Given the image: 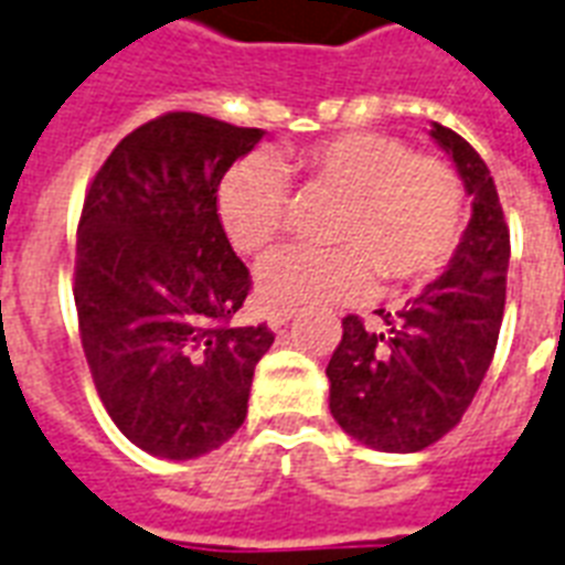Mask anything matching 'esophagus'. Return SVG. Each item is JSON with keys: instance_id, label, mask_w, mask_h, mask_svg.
Returning <instances> with one entry per match:
<instances>
[{"instance_id": "1", "label": "esophagus", "mask_w": 565, "mask_h": 565, "mask_svg": "<svg viewBox=\"0 0 565 565\" xmlns=\"http://www.w3.org/2000/svg\"><path fill=\"white\" fill-rule=\"evenodd\" d=\"M291 315H295V309H274L268 315V323L270 329H282L291 320Z\"/></svg>"}]
</instances>
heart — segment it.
<instances>
[{"instance_id":"b5f03b06","label":"heart","mask_w":565,"mask_h":565,"mask_svg":"<svg viewBox=\"0 0 565 565\" xmlns=\"http://www.w3.org/2000/svg\"><path fill=\"white\" fill-rule=\"evenodd\" d=\"M282 169L341 195L329 238L335 247H282L256 270L270 309L350 303L373 288L437 277L463 236V186L435 154H411L403 139L353 130L320 139L279 162L254 154L218 186V218L236 250L259 254L286 221Z\"/></svg>"}]
</instances>
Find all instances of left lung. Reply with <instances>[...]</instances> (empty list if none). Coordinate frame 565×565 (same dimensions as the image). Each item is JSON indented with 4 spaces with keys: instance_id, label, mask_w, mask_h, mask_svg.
Returning <instances> with one entry per match:
<instances>
[{
    "instance_id": "obj_1",
    "label": "left lung",
    "mask_w": 565,
    "mask_h": 565,
    "mask_svg": "<svg viewBox=\"0 0 565 565\" xmlns=\"http://www.w3.org/2000/svg\"><path fill=\"white\" fill-rule=\"evenodd\" d=\"M472 198V218L449 268L376 329L347 315L329 359V411L379 452H419L461 423L493 361L508 291L511 230L487 162L467 139L431 125Z\"/></svg>"
}]
</instances>
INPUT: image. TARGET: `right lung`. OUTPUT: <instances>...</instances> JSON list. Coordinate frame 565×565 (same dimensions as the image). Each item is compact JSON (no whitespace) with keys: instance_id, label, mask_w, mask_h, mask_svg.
<instances>
[{"instance_id":"add662e5","label":"right lung","mask_w":565,"mask_h":565,"mask_svg":"<svg viewBox=\"0 0 565 565\" xmlns=\"http://www.w3.org/2000/svg\"><path fill=\"white\" fill-rule=\"evenodd\" d=\"M265 130L162 113L113 148L75 245L81 347L104 408L142 452L189 461L247 417L274 332L230 327L250 270L218 218L221 178Z\"/></svg>"}]
</instances>
